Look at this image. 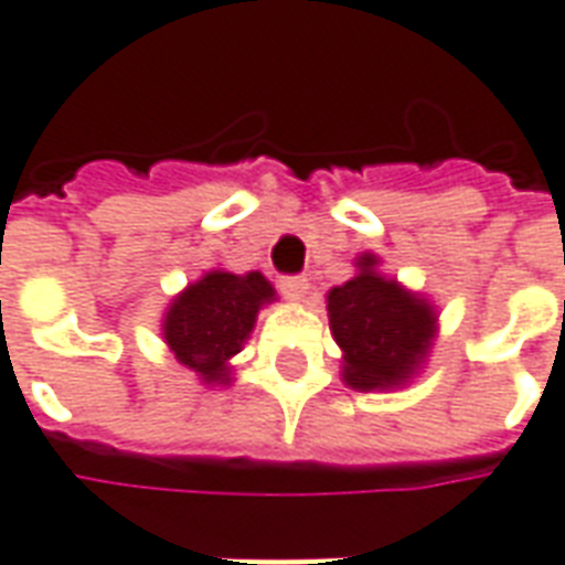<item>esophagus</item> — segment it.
<instances>
[{
  "instance_id": "esophagus-1",
  "label": "esophagus",
  "mask_w": 565,
  "mask_h": 565,
  "mask_svg": "<svg viewBox=\"0 0 565 565\" xmlns=\"http://www.w3.org/2000/svg\"><path fill=\"white\" fill-rule=\"evenodd\" d=\"M281 294L287 299H306V294H309V278H302V275H284Z\"/></svg>"
}]
</instances>
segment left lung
<instances>
[{"mask_svg":"<svg viewBox=\"0 0 565 565\" xmlns=\"http://www.w3.org/2000/svg\"><path fill=\"white\" fill-rule=\"evenodd\" d=\"M373 254L358 275L327 294L330 330L342 349V379L358 392H385L413 379L437 333L431 302L379 275Z\"/></svg>","mask_w":565,"mask_h":565,"instance_id":"1","label":"left lung"}]
</instances>
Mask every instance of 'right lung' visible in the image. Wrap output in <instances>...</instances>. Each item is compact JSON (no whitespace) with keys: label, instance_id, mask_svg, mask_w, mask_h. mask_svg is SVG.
Wrapping results in <instances>:
<instances>
[{"label":"right lung","instance_id":"1","mask_svg":"<svg viewBox=\"0 0 565 565\" xmlns=\"http://www.w3.org/2000/svg\"><path fill=\"white\" fill-rule=\"evenodd\" d=\"M271 299L275 287L259 271H207L168 306L161 337L201 382L226 385L228 361L242 351L256 315Z\"/></svg>","mask_w":565,"mask_h":565}]
</instances>
